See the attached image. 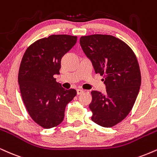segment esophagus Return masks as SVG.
Masks as SVG:
<instances>
[{
  "label": "esophagus",
  "instance_id": "34e87169",
  "mask_svg": "<svg viewBox=\"0 0 157 157\" xmlns=\"http://www.w3.org/2000/svg\"><path fill=\"white\" fill-rule=\"evenodd\" d=\"M83 92H84V90H82V89H77V95H80V94H82V93H83Z\"/></svg>",
  "mask_w": 157,
  "mask_h": 157
}]
</instances>
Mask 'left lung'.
Returning a JSON list of instances; mask_svg holds the SVG:
<instances>
[{"label": "left lung", "instance_id": "obj_1", "mask_svg": "<svg viewBox=\"0 0 157 157\" xmlns=\"http://www.w3.org/2000/svg\"><path fill=\"white\" fill-rule=\"evenodd\" d=\"M80 44L106 86L105 94L91 91V120L112 127L128 116L138 95L141 75L137 59L125 42L111 35L81 36Z\"/></svg>", "mask_w": 157, "mask_h": 157}]
</instances>
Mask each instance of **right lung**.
Returning <instances> with one entry per match:
<instances>
[{"label": "right lung", "mask_w": 157, "mask_h": 157, "mask_svg": "<svg viewBox=\"0 0 157 157\" xmlns=\"http://www.w3.org/2000/svg\"><path fill=\"white\" fill-rule=\"evenodd\" d=\"M77 36L51 35L36 41L27 48L18 74L20 93L28 114L44 129L63 121L67 104L76 96V90H66L56 82L60 61L77 42Z\"/></svg>", "instance_id": "obj_1"}]
</instances>
